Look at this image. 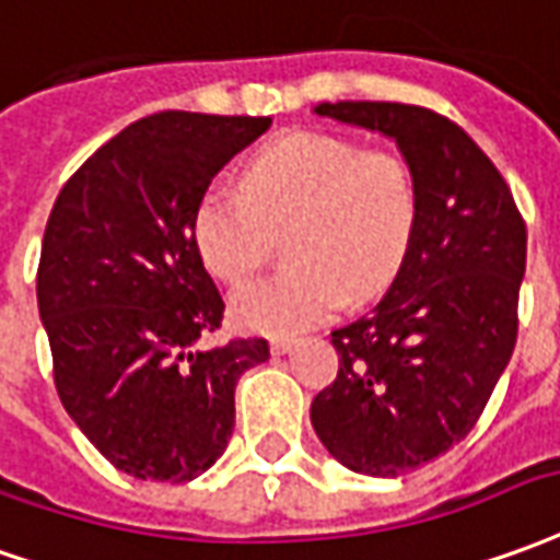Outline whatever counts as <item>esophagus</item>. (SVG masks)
I'll list each match as a JSON object with an SVG mask.
<instances>
[{
    "label": "esophagus",
    "instance_id": "esophagus-1",
    "mask_svg": "<svg viewBox=\"0 0 560 560\" xmlns=\"http://www.w3.org/2000/svg\"><path fill=\"white\" fill-rule=\"evenodd\" d=\"M293 342H296L293 336H272V339H269V348H272V354H288L293 348Z\"/></svg>",
    "mask_w": 560,
    "mask_h": 560
}]
</instances>
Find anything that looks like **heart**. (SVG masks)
Here are the masks:
<instances>
[{
	"label": "heart",
	"instance_id": "1",
	"mask_svg": "<svg viewBox=\"0 0 560 560\" xmlns=\"http://www.w3.org/2000/svg\"><path fill=\"white\" fill-rule=\"evenodd\" d=\"M418 182L390 148H358L342 136L291 132L257 151L240 187L212 185L194 212V245L226 284L252 279L272 233L288 267L233 296L248 330L291 334L366 303L400 272L418 226Z\"/></svg>",
	"mask_w": 560,
	"mask_h": 560
}]
</instances>
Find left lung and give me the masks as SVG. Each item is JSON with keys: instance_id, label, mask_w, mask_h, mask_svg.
Segmentation results:
<instances>
[{"instance_id": "1", "label": "left lung", "mask_w": 560, "mask_h": 560, "mask_svg": "<svg viewBox=\"0 0 560 560\" xmlns=\"http://www.w3.org/2000/svg\"><path fill=\"white\" fill-rule=\"evenodd\" d=\"M320 117L390 136L418 182V226L382 303L334 330L339 373L312 428L348 470L402 476L457 445L482 416L518 336L527 230L510 185L433 108L324 103Z\"/></svg>"}]
</instances>
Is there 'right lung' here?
<instances>
[{"label": "right lung", "instance_id": "1", "mask_svg": "<svg viewBox=\"0 0 560 560\" xmlns=\"http://www.w3.org/2000/svg\"><path fill=\"white\" fill-rule=\"evenodd\" d=\"M272 117L160 112L62 185L38 260V312L66 412L120 472L190 482L224 455L236 382L267 339L202 351L224 300L194 245L212 178Z\"/></svg>", "mask_w": 560, "mask_h": 560}]
</instances>
